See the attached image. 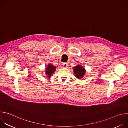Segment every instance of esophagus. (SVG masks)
<instances>
[{
    "instance_id": "esophagus-1",
    "label": "esophagus",
    "mask_w": 128,
    "mask_h": 128,
    "mask_svg": "<svg viewBox=\"0 0 128 128\" xmlns=\"http://www.w3.org/2000/svg\"><path fill=\"white\" fill-rule=\"evenodd\" d=\"M63 66L64 67H66L68 66L67 63H63Z\"/></svg>"
}]
</instances>
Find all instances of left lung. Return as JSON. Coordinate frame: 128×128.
I'll list each match as a JSON object with an SVG mask.
<instances>
[{"mask_svg": "<svg viewBox=\"0 0 128 128\" xmlns=\"http://www.w3.org/2000/svg\"><path fill=\"white\" fill-rule=\"evenodd\" d=\"M74 74L78 79L82 78L86 72L85 69L82 67V66L80 65H78L74 67Z\"/></svg>", "mask_w": 128, "mask_h": 128, "instance_id": "left-lung-1", "label": "left lung"}]
</instances>
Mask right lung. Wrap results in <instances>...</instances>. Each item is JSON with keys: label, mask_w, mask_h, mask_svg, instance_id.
<instances>
[{"label": "right lung", "mask_w": 128, "mask_h": 128, "mask_svg": "<svg viewBox=\"0 0 128 128\" xmlns=\"http://www.w3.org/2000/svg\"><path fill=\"white\" fill-rule=\"evenodd\" d=\"M56 70V67L55 66H54V65H52V64H49L47 68H46V74L49 76L50 77V76H52V74H53L54 72Z\"/></svg>", "instance_id": "1"}]
</instances>
